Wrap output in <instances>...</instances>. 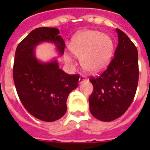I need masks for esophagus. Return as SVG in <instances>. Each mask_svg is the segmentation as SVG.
Masks as SVG:
<instances>
[{"mask_svg": "<svg viewBox=\"0 0 150 150\" xmlns=\"http://www.w3.org/2000/svg\"><path fill=\"white\" fill-rule=\"evenodd\" d=\"M85 80H86V77H85L84 75H81V76H80V78H79V83H82V82H84Z\"/></svg>", "mask_w": 150, "mask_h": 150, "instance_id": "34e87169", "label": "esophagus"}]
</instances>
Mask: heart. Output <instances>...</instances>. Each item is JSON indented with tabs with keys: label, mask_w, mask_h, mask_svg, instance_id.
<instances>
[{
	"label": "heart",
	"mask_w": 150,
	"mask_h": 150,
	"mask_svg": "<svg viewBox=\"0 0 150 150\" xmlns=\"http://www.w3.org/2000/svg\"><path fill=\"white\" fill-rule=\"evenodd\" d=\"M69 50L80 58L81 65L86 71L97 74L107 68L114 54V41L109 35L96 30L80 31L73 36ZM66 61L71 60L66 57Z\"/></svg>",
	"instance_id": "b5f03b06"
}]
</instances>
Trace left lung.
<instances>
[{"instance_id":"left-lung-1","label":"left lung","mask_w":150,"mask_h":150,"mask_svg":"<svg viewBox=\"0 0 150 150\" xmlns=\"http://www.w3.org/2000/svg\"><path fill=\"white\" fill-rule=\"evenodd\" d=\"M116 31L118 44L114 58L99 77L89 79L93 86L89 110L96 119L107 122L125 113L135 97L139 81L137 48L124 32Z\"/></svg>"}]
</instances>
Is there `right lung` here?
I'll return each instance as SVG.
<instances>
[{
	"label": "right lung",
	"instance_id": "obj_1",
	"mask_svg": "<svg viewBox=\"0 0 150 150\" xmlns=\"http://www.w3.org/2000/svg\"><path fill=\"white\" fill-rule=\"evenodd\" d=\"M55 44L63 55L65 43L57 28L34 29L16 48L13 79L21 102L29 114L41 121L58 120L67 110V99L77 88L79 75H70L59 68L56 59L42 62L36 58L35 47L40 43Z\"/></svg>",
	"mask_w": 150,
	"mask_h": 150
}]
</instances>
